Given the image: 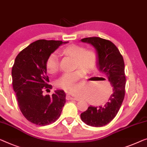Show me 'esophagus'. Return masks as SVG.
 <instances>
[{"label": "esophagus", "mask_w": 147, "mask_h": 147, "mask_svg": "<svg viewBox=\"0 0 147 147\" xmlns=\"http://www.w3.org/2000/svg\"><path fill=\"white\" fill-rule=\"evenodd\" d=\"M66 99L67 100H71V99H73V100H75V101H79L78 98H74V97H71V95H70L69 93H67V94L66 95Z\"/></svg>", "instance_id": "34e87169"}]
</instances>
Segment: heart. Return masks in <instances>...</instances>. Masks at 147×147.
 I'll use <instances>...</instances> for the list:
<instances>
[{"instance_id":"b5f03b06","label":"heart","mask_w":147,"mask_h":147,"mask_svg":"<svg viewBox=\"0 0 147 147\" xmlns=\"http://www.w3.org/2000/svg\"><path fill=\"white\" fill-rule=\"evenodd\" d=\"M65 56L74 59V66L78 68L76 71L65 73L59 78L56 84L59 88L67 90H76L79 88L78 81L84 78L87 71L95 69L97 63V55L92 48H86L80 44H72L65 46L61 51ZM59 61L58 55L52 53L46 61V68L49 74H54L59 69Z\"/></svg>"}]
</instances>
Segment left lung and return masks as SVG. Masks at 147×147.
Returning a JSON list of instances; mask_svg holds the SVG:
<instances>
[{
  "mask_svg": "<svg viewBox=\"0 0 147 147\" xmlns=\"http://www.w3.org/2000/svg\"><path fill=\"white\" fill-rule=\"evenodd\" d=\"M81 40L96 49L97 67L109 79L113 93L105 105L89 106L80 117L82 121L89 126L103 127L115 117L124 99L126 84L124 60L119 49L110 40L99 37L86 38Z\"/></svg>",
  "mask_w": 147,
  "mask_h": 147,
  "instance_id": "1",
  "label": "left lung"
}]
</instances>
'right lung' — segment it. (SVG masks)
Wrapping results in <instances>:
<instances>
[{
  "mask_svg": "<svg viewBox=\"0 0 147 147\" xmlns=\"http://www.w3.org/2000/svg\"><path fill=\"white\" fill-rule=\"evenodd\" d=\"M60 40H38L18 54L12 69V86L19 108L30 122L45 126L56 121L65 103V93L56 90L52 95H44L52 89L46 76L48 57L62 44Z\"/></svg>",
  "mask_w": 147,
  "mask_h": 147,
  "instance_id": "1",
  "label": "right lung"
}]
</instances>
